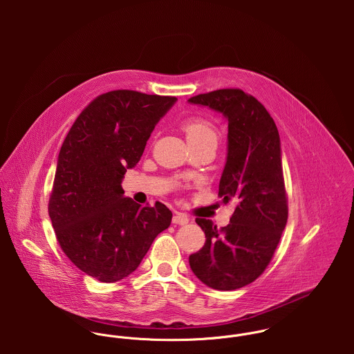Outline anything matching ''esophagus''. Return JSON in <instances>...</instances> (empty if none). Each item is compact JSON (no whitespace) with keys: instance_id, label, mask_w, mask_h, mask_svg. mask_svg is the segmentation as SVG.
Wrapping results in <instances>:
<instances>
[{"instance_id":"34e87169","label":"esophagus","mask_w":354,"mask_h":354,"mask_svg":"<svg viewBox=\"0 0 354 354\" xmlns=\"http://www.w3.org/2000/svg\"><path fill=\"white\" fill-rule=\"evenodd\" d=\"M173 223L176 225H187L189 222V218L185 215V214H181V212H176L173 219H171Z\"/></svg>"}]
</instances>
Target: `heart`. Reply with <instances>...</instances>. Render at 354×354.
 Returning a JSON list of instances; mask_svg holds the SVG:
<instances>
[{
	"mask_svg": "<svg viewBox=\"0 0 354 354\" xmlns=\"http://www.w3.org/2000/svg\"><path fill=\"white\" fill-rule=\"evenodd\" d=\"M183 129L187 135L188 143H212L218 145L219 142V131L218 128L208 120L202 117H192L183 122Z\"/></svg>",
	"mask_w": 354,
	"mask_h": 354,
	"instance_id": "1",
	"label": "heart"
}]
</instances>
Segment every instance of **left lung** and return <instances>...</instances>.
<instances>
[{"label":"left lung","instance_id":"1","mask_svg":"<svg viewBox=\"0 0 354 354\" xmlns=\"http://www.w3.org/2000/svg\"><path fill=\"white\" fill-rule=\"evenodd\" d=\"M222 113L227 120V156L219 198L236 204L221 230L196 218L204 247L189 256L194 274L216 290H236L263 274L288 222L281 139L266 107L239 88L216 90L188 100Z\"/></svg>","mask_w":354,"mask_h":354}]
</instances>
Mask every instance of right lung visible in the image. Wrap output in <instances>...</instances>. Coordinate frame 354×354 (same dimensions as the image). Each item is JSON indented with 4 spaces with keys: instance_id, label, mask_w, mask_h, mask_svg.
Wrapping results in <instances>:
<instances>
[{
    "instance_id": "add662e5",
    "label": "right lung",
    "mask_w": 354,
    "mask_h": 354,
    "mask_svg": "<svg viewBox=\"0 0 354 354\" xmlns=\"http://www.w3.org/2000/svg\"><path fill=\"white\" fill-rule=\"evenodd\" d=\"M176 97L131 90L102 94L76 118L58 153L49 215L69 260L101 282L132 274L171 211L124 196L127 169L140 160L158 121Z\"/></svg>"
}]
</instances>
